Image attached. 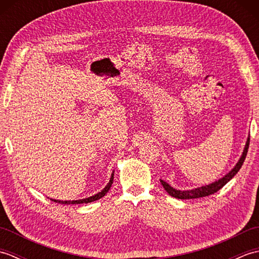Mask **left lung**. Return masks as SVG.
<instances>
[{
  "mask_svg": "<svg viewBox=\"0 0 259 259\" xmlns=\"http://www.w3.org/2000/svg\"><path fill=\"white\" fill-rule=\"evenodd\" d=\"M249 140H250L249 138L247 139L245 150L243 152V156H241V158L239 159V161L237 162V164H236L235 168L229 174L225 176L224 178L219 179L218 181H214L213 184H210L208 186H203V187H200V188H196V189H192V190L180 191V190L174 189L171 186H169L167 183H164V181L161 180V179H160V183L163 186L164 190H166L170 196H172L175 198H178V199H194V198H200V197H206V196H209V195H212V194H214V192H217L219 189H222L223 187L226 185L228 181L239 171V169L241 168V166H243V163H244L245 159H246L247 151H248Z\"/></svg>",
  "mask_w": 259,
  "mask_h": 259,
  "instance_id": "obj_1",
  "label": "left lung"
}]
</instances>
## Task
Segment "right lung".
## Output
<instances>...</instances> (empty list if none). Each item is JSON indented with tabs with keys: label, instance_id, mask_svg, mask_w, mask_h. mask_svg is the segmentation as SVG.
<instances>
[{
	"label": "right lung",
	"instance_id": "1",
	"mask_svg": "<svg viewBox=\"0 0 259 259\" xmlns=\"http://www.w3.org/2000/svg\"><path fill=\"white\" fill-rule=\"evenodd\" d=\"M113 183V174L111 176V178H110V181L109 184L106 186V188H104L101 192H99V194L92 196V197H89V198H85V199H81V200H73V201H61V200H56V199H51L52 201L54 202H59V203H63V205H70V203H88V202H92V201H96L98 199H100V198H102L104 195L107 194V192L109 191L110 187H111Z\"/></svg>",
	"mask_w": 259,
	"mask_h": 259
}]
</instances>
